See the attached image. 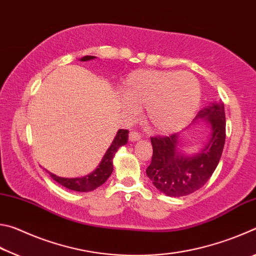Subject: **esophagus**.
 <instances>
[{
	"instance_id": "1",
	"label": "esophagus",
	"mask_w": 256,
	"mask_h": 256,
	"mask_svg": "<svg viewBox=\"0 0 256 256\" xmlns=\"http://www.w3.org/2000/svg\"><path fill=\"white\" fill-rule=\"evenodd\" d=\"M141 138V134L140 133H138L136 131H132V132H130V141H132V142H134V141H138Z\"/></svg>"
}]
</instances>
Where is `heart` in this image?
<instances>
[{
    "mask_svg": "<svg viewBox=\"0 0 256 256\" xmlns=\"http://www.w3.org/2000/svg\"><path fill=\"white\" fill-rule=\"evenodd\" d=\"M122 96L133 110L144 108V120L151 130L168 134L193 118L200 106L201 90L190 73L138 70L124 80Z\"/></svg>",
    "mask_w": 256,
    "mask_h": 256,
    "instance_id": "obj_1",
    "label": "heart"
}]
</instances>
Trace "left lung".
<instances>
[{
	"label": "left lung",
	"mask_w": 256,
	"mask_h": 256,
	"mask_svg": "<svg viewBox=\"0 0 256 256\" xmlns=\"http://www.w3.org/2000/svg\"><path fill=\"white\" fill-rule=\"evenodd\" d=\"M196 118H204L210 125L209 141L200 154L193 157L178 152V134L151 136L152 158L146 175L160 192L168 196H184L204 185L219 160L226 138V118L224 104L216 102L203 108Z\"/></svg>",
	"instance_id": "1"
}]
</instances>
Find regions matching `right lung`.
Wrapping results in <instances>:
<instances>
[{
  "mask_svg": "<svg viewBox=\"0 0 256 256\" xmlns=\"http://www.w3.org/2000/svg\"><path fill=\"white\" fill-rule=\"evenodd\" d=\"M94 58V56H84L81 60H89ZM128 138V130H118V134L112 142V144L108 150L106 151L105 156L102 159L100 164L97 167V170L92 172V174L86 175L84 177H79V178H63V177H58L56 175L50 174L52 178L58 184L66 186L68 190H76V192H89V190H96L99 186L102 185L108 180V177L112 175V158L118 150L120 146L126 144Z\"/></svg>",
  "mask_w": 256,
  "mask_h": 256,
  "instance_id": "1",
  "label": "right lung"
}]
</instances>
